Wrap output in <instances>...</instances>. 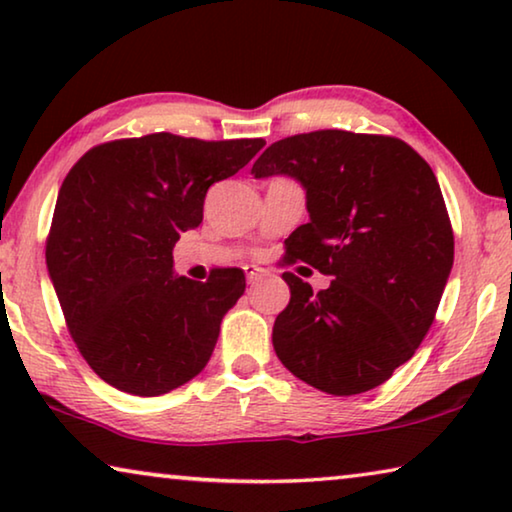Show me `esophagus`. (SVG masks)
<instances>
[{
    "label": "esophagus",
    "mask_w": 512,
    "mask_h": 512,
    "mask_svg": "<svg viewBox=\"0 0 512 512\" xmlns=\"http://www.w3.org/2000/svg\"><path fill=\"white\" fill-rule=\"evenodd\" d=\"M245 274H247V281L254 286V283L263 281L267 277V270L265 267H258V265H245Z\"/></svg>",
    "instance_id": "esophagus-1"
}]
</instances>
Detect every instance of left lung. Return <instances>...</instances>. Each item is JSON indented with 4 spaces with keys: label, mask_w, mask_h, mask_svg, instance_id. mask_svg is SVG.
Instances as JSON below:
<instances>
[{
    "label": "left lung",
    "mask_w": 512,
    "mask_h": 512,
    "mask_svg": "<svg viewBox=\"0 0 512 512\" xmlns=\"http://www.w3.org/2000/svg\"><path fill=\"white\" fill-rule=\"evenodd\" d=\"M251 174L304 187L309 222L288 235L283 261L334 277L313 293L283 272L290 302L272 329L281 364L332 396L380 387L428 334L453 267L430 164L396 137L316 130L274 141Z\"/></svg>",
    "instance_id": "left-lung-1"
}]
</instances>
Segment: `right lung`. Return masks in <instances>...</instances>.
<instances>
[{
  "instance_id": "add662e5",
  "label": "right lung",
  "mask_w": 512,
  "mask_h": 512,
  "mask_svg": "<svg viewBox=\"0 0 512 512\" xmlns=\"http://www.w3.org/2000/svg\"><path fill=\"white\" fill-rule=\"evenodd\" d=\"M263 139L203 141L171 132L86 151L61 185L45 261L86 364L119 391L160 396L206 368L245 272L174 274L180 233L203 222L212 183L231 178Z\"/></svg>"
}]
</instances>
